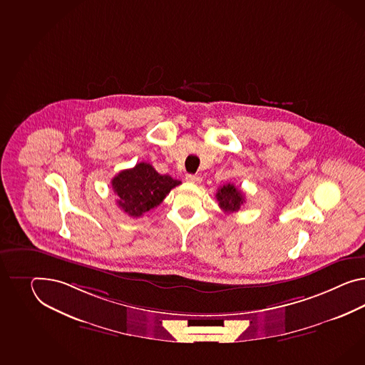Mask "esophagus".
Segmentation results:
<instances>
[{"label":"esophagus","mask_w":365,"mask_h":365,"mask_svg":"<svg viewBox=\"0 0 365 365\" xmlns=\"http://www.w3.org/2000/svg\"><path fill=\"white\" fill-rule=\"evenodd\" d=\"M187 182H190V183H195V185H199L200 182H202V177L200 175H196V174H188L186 177Z\"/></svg>","instance_id":"esophagus-1"}]
</instances>
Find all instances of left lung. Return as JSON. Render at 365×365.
Returning <instances> with one entry per match:
<instances>
[{
  "label": "left lung",
  "instance_id": "left-lung-1",
  "mask_svg": "<svg viewBox=\"0 0 365 365\" xmlns=\"http://www.w3.org/2000/svg\"><path fill=\"white\" fill-rule=\"evenodd\" d=\"M216 199L225 214L237 212L241 205L245 202V196L233 183H227L216 192Z\"/></svg>",
  "mask_w": 365,
  "mask_h": 365
}]
</instances>
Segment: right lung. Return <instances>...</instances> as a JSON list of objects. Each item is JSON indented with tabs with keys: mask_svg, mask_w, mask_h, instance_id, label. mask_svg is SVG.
I'll use <instances>...</instances> for the list:
<instances>
[{
	"mask_svg": "<svg viewBox=\"0 0 365 365\" xmlns=\"http://www.w3.org/2000/svg\"><path fill=\"white\" fill-rule=\"evenodd\" d=\"M117 205L132 217H141L151 208L160 205L180 180L160 175L150 163L140 162L133 169L123 170L112 179Z\"/></svg>",
	"mask_w": 365,
	"mask_h": 365,
	"instance_id": "1",
	"label": "right lung"
}]
</instances>
